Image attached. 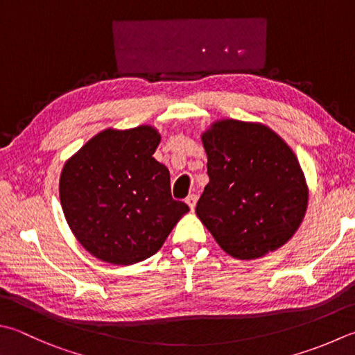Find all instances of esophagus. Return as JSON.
Wrapping results in <instances>:
<instances>
[{
    "instance_id": "obj_1",
    "label": "esophagus",
    "mask_w": 355,
    "mask_h": 355,
    "mask_svg": "<svg viewBox=\"0 0 355 355\" xmlns=\"http://www.w3.org/2000/svg\"><path fill=\"white\" fill-rule=\"evenodd\" d=\"M196 200H198V196H196V195H189V196H187V199H185V202L189 204V207H190L191 210H195Z\"/></svg>"
}]
</instances>
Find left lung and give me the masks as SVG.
Here are the masks:
<instances>
[{"label": "left lung", "mask_w": 355, "mask_h": 355, "mask_svg": "<svg viewBox=\"0 0 355 355\" xmlns=\"http://www.w3.org/2000/svg\"><path fill=\"white\" fill-rule=\"evenodd\" d=\"M207 175L196 215L225 253L255 259L284 245L307 207L291 146L263 123L218 120L202 132Z\"/></svg>", "instance_id": "left-lung-1"}]
</instances>
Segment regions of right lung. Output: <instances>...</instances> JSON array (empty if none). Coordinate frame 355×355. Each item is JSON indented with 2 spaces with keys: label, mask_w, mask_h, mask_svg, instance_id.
Masks as SVG:
<instances>
[{
  "label": "right lung",
  "mask_w": 355,
  "mask_h": 355,
  "mask_svg": "<svg viewBox=\"0 0 355 355\" xmlns=\"http://www.w3.org/2000/svg\"><path fill=\"white\" fill-rule=\"evenodd\" d=\"M160 135L148 125L108 128L89 139L60 176V200L73 236L117 266L155 255L189 205L171 198L170 171L153 157Z\"/></svg>",
  "instance_id": "1"
}]
</instances>
